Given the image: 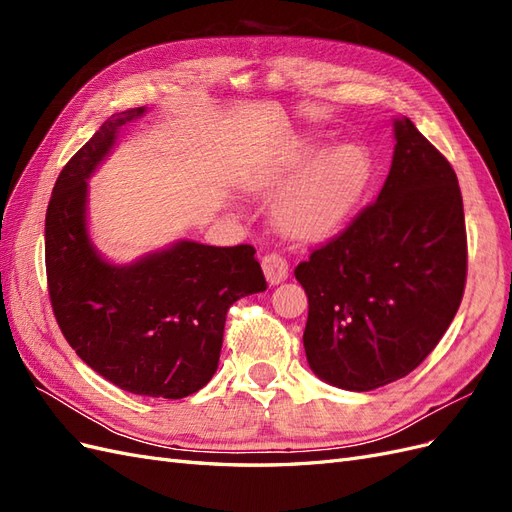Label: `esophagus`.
<instances>
[{
    "instance_id": "obj_1",
    "label": "esophagus",
    "mask_w": 512,
    "mask_h": 512,
    "mask_svg": "<svg viewBox=\"0 0 512 512\" xmlns=\"http://www.w3.org/2000/svg\"><path fill=\"white\" fill-rule=\"evenodd\" d=\"M262 271H265V277L271 286L282 284L288 277V260L280 254H265L262 256Z\"/></svg>"
}]
</instances>
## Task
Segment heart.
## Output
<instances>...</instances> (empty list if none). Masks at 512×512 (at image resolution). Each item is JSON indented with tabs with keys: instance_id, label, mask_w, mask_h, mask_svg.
Segmentation results:
<instances>
[{
	"instance_id": "heart-1",
	"label": "heart",
	"mask_w": 512,
	"mask_h": 512,
	"mask_svg": "<svg viewBox=\"0 0 512 512\" xmlns=\"http://www.w3.org/2000/svg\"><path fill=\"white\" fill-rule=\"evenodd\" d=\"M314 143H299L280 164L252 181L258 194H275L296 178L275 209L277 224L294 237H316L342 222L369 179V158L359 147H342L322 158Z\"/></svg>"
}]
</instances>
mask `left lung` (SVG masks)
<instances>
[{"instance_id":"left-lung-1","label":"left lung","mask_w":512,"mask_h":512,"mask_svg":"<svg viewBox=\"0 0 512 512\" xmlns=\"http://www.w3.org/2000/svg\"><path fill=\"white\" fill-rule=\"evenodd\" d=\"M374 203L299 262L309 314L307 363L337 389L371 391L408 376L457 314L468 273L453 166L404 117Z\"/></svg>"}]
</instances>
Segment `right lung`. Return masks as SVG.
Instances as JSON below:
<instances>
[{"mask_svg":"<svg viewBox=\"0 0 512 512\" xmlns=\"http://www.w3.org/2000/svg\"><path fill=\"white\" fill-rule=\"evenodd\" d=\"M145 106L104 121L61 170L46 209L53 314L72 350L119 389L181 399L218 369L230 305L267 290L252 245L177 241L134 265L106 262L87 235V179Z\"/></svg>","mask_w":512,"mask_h":512,"instance_id":"1","label":"right lung"}]
</instances>
